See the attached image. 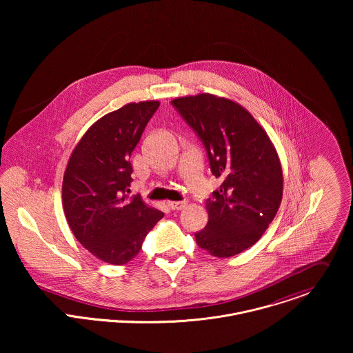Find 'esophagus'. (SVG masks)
Returning a JSON list of instances; mask_svg holds the SVG:
<instances>
[{
	"label": "esophagus",
	"mask_w": 353,
	"mask_h": 353,
	"mask_svg": "<svg viewBox=\"0 0 353 353\" xmlns=\"http://www.w3.org/2000/svg\"><path fill=\"white\" fill-rule=\"evenodd\" d=\"M185 205H186V201H185V200H183V201L168 202V206H170V209H171V210H181V209H183V208H185Z\"/></svg>",
	"instance_id": "obj_1"
}]
</instances>
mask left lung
<instances>
[{"mask_svg": "<svg viewBox=\"0 0 353 353\" xmlns=\"http://www.w3.org/2000/svg\"><path fill=\"white\" fill-rule=\"evenodd\" d=\"M201 140L220 189L206 200L199 248L227 258L252 248L274 219L283 197V171L265 130L238 103L201 94L171 101Z\"/></svg>", "mask_w": 353, "mask_h": 353, "instance_id": "1", "label": "left lung"}]
</instances>
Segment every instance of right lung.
<instances>
[{
	"label": "right lung",
	"mask_w": 353,
	"mask_h": 353,
	"mask_svg": "<svg viewBox=\"0 0 353 353\" xmlns=\"http://www.w3.org/2000/svg\"><path fill=\"white\" fill-rule=\"evenodd\" d=\"M159 105L129 103L104 115L83 136L63 175L62 203L72 232L88 252L111 265L132 261L164 216L140 194H128L133 181L130 154Z\"/></svg>",
	"instance_id": "1"
}]
</instances>
